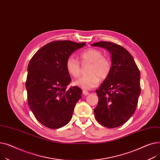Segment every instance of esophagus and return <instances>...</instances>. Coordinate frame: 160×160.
<instances>
[{
  "instance_id": "esophagus-1",
  "label": "esophagus",
  "mask_w": 160,
  "mask_h": 160,
  "mask_svg": "<svg viewBox=\"0 0 160 160\" xmlns=\"http://www.w3.org/2000/svg\"><path fill=\"white\" fill-rule=\"evenodd\" d=\"M82 94H83L84 96H88V95L89 94V92H87V91L85 90H82Z\"/></svg>"
}]
</instances>
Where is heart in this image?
Wrapping results in <instances>:
<instances>
[{"instance_id":"obj_1","label":"heart","mask_w":160,"mask_h":160,"mask_svg":"<svg viewBox=\"0 0 160 160\" xmlns=\"http://www.w3.org/2000/svg\"><path fill=\"white\" fill-rule=\"evenodd\" d=\"M82 64L90 63L88 68V76H83L75 81L76 85L84 89H92L97 87L100 79H105L110 72L111 64L110 61L103 56L102 52L96 48H88L79 54ZM66 69L73 78H78L81 73L79 62L70 57L66 62Z\"/></svg>"}]
</instances>
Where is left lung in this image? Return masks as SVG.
Listing matches in <instances>:
<instances>
[{
    "label": "left lung",
    "mask_w": 160,
    "mask_h": 160,
    "mask_svg": "<svg viewBox=\"0 0 160 160\" xmlns=\"http://www.w3.org/2000/svg\"><path fill=\"white\" fill-rule=\"evenodd\" d=\"M92 46L107 49L111 54L108 76L96 92L99 98L94 109L96 120L107 128L123 125L136 109L141 92L140 72L132 56L123 46L101 41Z\"/></svg>",
    "instance_id": "1"
}]
</instances>
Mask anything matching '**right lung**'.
Returning <instances> with one entry per match:
<instances>
[{
    "label": "right lung",
    "mask_w": 160,
    "mask_h": 160,
    "mask_svg": "<svg viewBox=\"0 0 160 160\" xmlns=\"http://www.w3.org/2000/svg\"><path fill=\"white\" fill-rule=\"evenodd\" d=\"M86 42L55 41L37 51L28 66L26 81L28 105L44 126L56 129L68 124L82 90L69 85L72 79L66 69L70 55Z\"/></svg>",
    "instance_id": "add662e5"
}]
</instances>
